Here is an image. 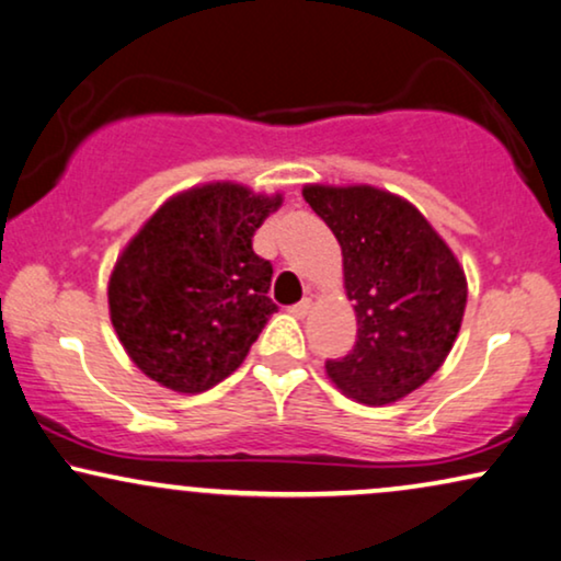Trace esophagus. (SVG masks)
Wrapping results in <instances>:
<instances>
[{"instance_id":"esophagus-1","label":"esophagus","mask_w":561,"mask_h":561,"mask_svg":"<svg viewBox=\"0 0 561 561\" xmlns=\"http://www.w3.org/2000/svg\"><path fill=\"white\" fill-rule=\"evenodd\" d=\"M310 308H312V302L310 300H302V302H297V305H293V308H289V312H293L295 318H305L310 312Z\"/></svg>"}]
</instances>
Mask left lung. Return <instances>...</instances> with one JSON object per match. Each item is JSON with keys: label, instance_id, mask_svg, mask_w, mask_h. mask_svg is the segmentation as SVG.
<instances>
[{"label": "left lung", "instance_id": "8db88e82", "mask_svg": "<svg viewBox=\"0 0 561 561\" xmlns=\"http://www.w3.org/2000/svg\"><path fill=\"white\" fill-rule=\"evenodd\" d=\"M305 203L339 238L356 346L325 362L346 398L390 405L428 382L457 341L467 276L408 199L369 184H308Z\"/></svg>", "mask_w": 561, "mask_h": 561}]
</instances>
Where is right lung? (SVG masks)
I'll return each instance as SVG.
<instances>
[{
  "mask_svg": "<svg viewBox=\"0 0 561 561\" xmlns=\"http://www.w3.org/2000/svg\"><path fill=\"white\" fill-rule=\"evenodd\" d=\"M282 194L213 182L167 199L110 274V320L153 382L197 394L241 367L276 305L251 238Z\"/></svg>",
  "mask_w": 561,
  "mask_h": 561,
  "instance_id": "right-lung-1",
  "label": "right lung"
}]
</instances>
